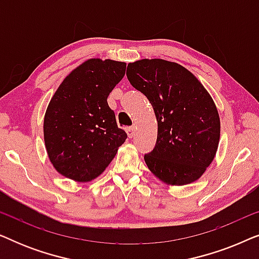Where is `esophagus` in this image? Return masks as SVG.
<instances>
[{
  "mask_svg": "<svg viewBox=\"0 0 259 259\" xmlns=\"http://www.w3.org/2000/svg\"><path fill=\"white\" fill-rule=\"evenodd\" d=\"M126 133L128 138H133L134 134H136V127H128V128H126Z\"/></svg>",
  "mask_w": 259,
  "mask_h": 259,
  "instance_id": "esophagus-1",
  "label": "esophagus"
}]
</instances>
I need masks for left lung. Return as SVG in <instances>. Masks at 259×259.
I'll return each instance as SVG.
<instances>
[{
	"label": "left lung",
	"mask_w": 259,
	"mask_h": 259,
	"mask_svg": "<svg viewBox=\"0 0 259 259\" xmlns=\"http://www.w3.org/2000/svg\"><path fill=\"white\" fill-rule=\"evenodd\" d=\"M127 79L153 107L158 121L147 167L169 186L196 182L213 161L221 119L213 99L199 80L177 62L143 59L127 66Z\"/></svg>",
	"instance_id": "obj_1"
}]
</instances>
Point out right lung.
<instances>
[{
    "label": "right lung",
    "instance_id": "obj_1",
    "mask_svg": "<svg viewBox=\"0 0 259 259\" xmlns=\"http://www.w3.org/2000/svg\"><path fill=\"white\" fill-rule=\"evenodd\" d=\"M126 62L88 59L67 75L44 119L45 146L60 175L88 183L105 171L125 143L107 98L125 75Z\"/></svg>",
    "mask_w": 259,
    "mask_h": 259
}]
</instances>
